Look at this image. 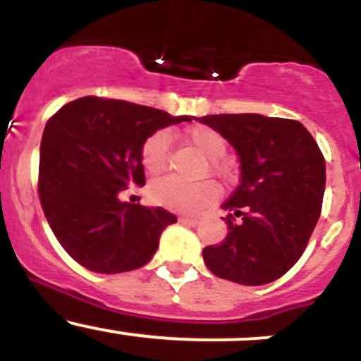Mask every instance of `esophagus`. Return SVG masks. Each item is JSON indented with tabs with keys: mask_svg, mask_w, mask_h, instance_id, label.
<instances>
[{
	"mask_svg": "<svg viewBox=\"0 0 361 361\" xmlns=\"http://www.w3.org/2000/svg\"><path fill=\"white\" fill-rule=\"evenodd\" d=\"M180 221L183 225H190V227H195L199 224L197 218H188V216H180Z\"/></svg>",
	"mask_w": 361,
	"mask_h": 361,
	"instance_id": "obj_1",
	"label": "esophagus"
}]
</instances>
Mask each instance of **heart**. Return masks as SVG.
I'll use <instances>...</instances> for the list:
<instances>
[{
	"mask_svg": "<svg viewBox=\"0 0 361 361\" xmlns=\"http://www.w3.org/2000/svg\"><path fill=\"white\" fill-rule=\"evenodd\" d=\"M187 140L197 148L206 159L211 160V167L216 173L225 174L227 169L220 164V159L227 152V141L218 130L206 126H194L187 130ZM171 147V134L167 130H157L145 140L141 147V162L150 173H159L166 167L167 154ZM150 199L157 206L185 214H194L204 206L218 197V187L209 180L192 181L181 180L180 176L167 174L152 181L148 188Z\"/></svg>",
	"mask_w": 361,
	"mask_h": 361,
	"instance_id": "b5f03b06",
	"label": "heart"
}]
</instances>
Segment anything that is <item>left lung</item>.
Instances as JSON below:
<instances>
[{
  "label": "left lung",
  "mask_w": 361,
  "mask_h": 361,
  "mask_svg": "<svg viewBox=\"0 0 361 361\" xmlns=\"http://www.w3.org/2000/svg\"><path fill=\"white\" fill-rule=\"evenodd\" d=\"M238 152L241 181L221 207L228 232L202 250L214 276L246 286L267 285L290 271L318 224L325 159L297 120L258 113L197 118Z\"/></svg>",
  "instance_id": "left-lung-1"
}]
</instances>
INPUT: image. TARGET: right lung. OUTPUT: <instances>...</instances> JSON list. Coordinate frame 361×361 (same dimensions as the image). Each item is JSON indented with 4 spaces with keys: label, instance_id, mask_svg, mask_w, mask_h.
I'll return each mask as SVG.
<instances>
[{
    "label": "right lung",
    "instance_id": "add662e5",
    "mask_svg": "<svg viewBox=\"0 0 361 361\" xmlns=\"http://www.w3.org/2000/svg\"><path fill=\"white\" fill-rule=\"evenodd\" d=\"M192 118L94 96L50 116L39 147L38 194L69 257L101 274L134 271L152 260L160 234L176 216L162 207L122 202L118 195L145 185V140Z\"/></svg>",
    "mask_w": 361,
    "mask_h": 361
}]
</instances>
